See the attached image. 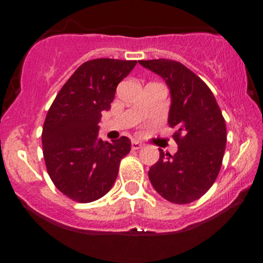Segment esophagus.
I'll list each match as a JSON object with an SVG mask.
<instances>
[{"label":"esophagus","mask_w":263,"mask_h":263,"mask_svg":"<svg viewBox=\"0 0 263 263\" xmlns=\"http://www.w3.org/2000/svg\"><path fill=\"white\" fill-rule=\"evenodd\" d=\"M142 146H143V144L140 143L138 141H132V144H131L132 149H140V148H142Z\"/></svg>","instance_id":"esophagus-1"}]
</instances>
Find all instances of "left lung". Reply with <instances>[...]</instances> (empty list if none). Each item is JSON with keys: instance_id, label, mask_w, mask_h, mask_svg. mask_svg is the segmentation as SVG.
<instances>
[{"instance_id": "1", "label": "left lung", "mask_w": 263, "mask_h": 263, "mask_svg": "<svg viewBox=\"0 0 263 263\" xmlns=\"http://www.w3.org/2000/svg\"><path fill=\"white\" fill-rule=\"evenodd\" d=\"M164 79L171 91L168 123L176 128V155L159 149L148 171L153 188L174 204L198 200L211 188L226 146V125L211 90L182 63L171 59L140 60Z\"/></svg>"}]
</instances>
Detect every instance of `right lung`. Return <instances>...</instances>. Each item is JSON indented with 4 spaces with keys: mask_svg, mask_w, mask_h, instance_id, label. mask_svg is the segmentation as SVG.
I'll use <instances>...</instances> for the list:
<instances>
[{
    "mask_svg": "<svg viewBox=\"0 0 263 263\" xmlns=\"http://www.w3.org/2000/svg\"><path fill=\"white\" fill-rule=\"evenodd\" d=\"M136 60L100 58L81 64L63 85L48 111L42 132L48 174L63 194L78 203L95 201L112 188L120 162L131 151L122 136L99 137L102 111L111 108L116 87Z\"/></svg>",
    "mask_w": 263,
    "mask_h": 263,
    "instance_id": "1",
    "label": "right lung"
}]
</instances>
